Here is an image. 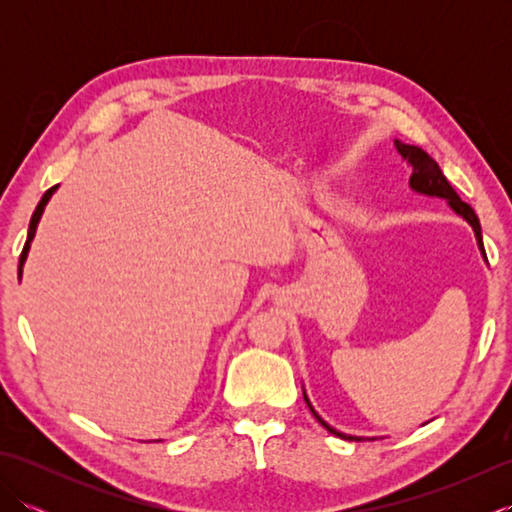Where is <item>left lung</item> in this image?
Returning a JSON list of instances; mask_svg holds the SVG:
<instances>
[{
    "label": "left lung",
    "instance_id": "left-lung-1",
    "mask_svg": "<svg viewBox=\"0 0 512 512\" xmlns=\"http://www.w3.org/2000/svg\"><path fill=\"white\" fill-rule=\"evenodd\" d=\"M394 147H396L398 154L402 156V160L407 162V167L411 169V176H409V189H411L413 193L427 195V198H440V200H447L449 209H451L455 215H460L462 220L469 222V226L473 228L475 239H477V248H480V253H482L484 262H486V253H484V242H482V226H480V220H477V215H475V211L471 209V206L466 204V202H462V200H460V195L453 191V187L449 184V180L444 178V173L440 171L438 162L433 160V158H431V156L427 154V151H424L422 147H418V145H407V143H402V140H398V138L394 140ZM303 400H306V405L310 407L312 416L321 422V427H325V429H328L330 433H334V436H339V438H343V440H376V438L350 436V433H343V431H339V429H334L332 424L325 422V420L319 416V413H317V409L312 407V402H310V398H308V394H306V387H303Z\"/></svg>",
    "mask_w": 512,
    "mask_h": 512
}]
</instances>
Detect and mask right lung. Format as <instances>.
I'll return each instance as SVG.
<instances>
[{
    "instance_id": "add662e5",
    "label": "right lung",
    "mask_w": 512,
    "mask_h": 512,
    "mask_svg": "<svg viewBox=\"0 0 512 512\" xmlns=\"http://www.w3.org/2000/svg\"><path fill=\"white\" fill-rule=\"evenodd\" d=\"M57 189H59V184H57V187H52V189H48L46 193H43L41 202L37 204L35 213H32V217H30V226H28V239H26V246H24V250H21V257H19V279H21V275H24V264H26L28 253H30V244H32V239H35V233H37V226H39L41 215H43V211H46V204L50 202V198H52L54 191H57Z\"/></svg>"
}]
</instances>
